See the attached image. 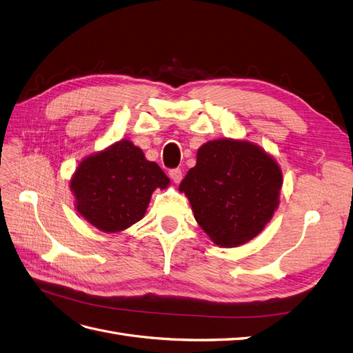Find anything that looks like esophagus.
Returning <instances> with one entry per match:
<instances>
[{
    "mask_svg": "<svg viewBox=\"0 0 353 353\" xmlns=\"http://www.w3.org/2000/svg\"><path fill=\"white\" fill-rule=\"evenodd\" d=\"M169 176H170V179L174 181L175 184H178V183H181V179H183V172H181V169H172L169 172Z\"/></svg>",
    "mask_w": 353,
    "mask_h": 353,
    "instance_id": "esophagus-1",
    "label": "esophagus"
}]
</instances>
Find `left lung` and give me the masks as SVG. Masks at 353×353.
<instances>
[{"mask_svg":"<svg viewBox=\"0 0 353 353\" xmlns=\"http://www.w3.org/2000/svg\"><path fill=\"white\" fill-rule=\"evenodd\" d=\"M283 174L275 159L250 141L221 138L203 144L179 191L194 218L221 248H237L265 228L280 203Z\"/></svg>","mask_w":353,"mask_h":353,"instance_id":"8db88e82","label":"left lung"}]
</instances>
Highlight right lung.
<instances>
[{
	"label": "right lung",
	"mask_w": 353,
	"mask_h": 353,
	"mask_svg": "<svg viewBox=\"0 0 353 353\" xmlns=\"http://www.w3.org/2000/svg\"><path fill=\"white\" fill-rule=\"evenodd\" d=\"M170 184L140 147L121 140L85 157L70 179L79 215L103 232H119L143 219L156 188Z\"/></svg>",
	"instance_id": "add662e5"
}]
</instances>
